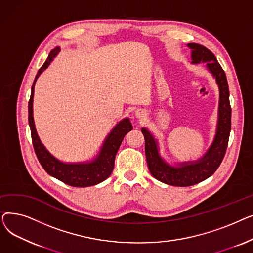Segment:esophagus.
I'll return each mask as SVG.
<instances>
[{
  "label": "esophagus",
  "instance_id": "obj_1",
  "mask_svg": "<svg viewBox=\"0 0 253 253\" xmlns=\"http://www.w3.org/2000/svg\"><path fill=\"white\" fill-rule=\"evenodd\" d=\"M136 116L140 118V117H142V113H140L139 111H137V112H136Z\"/></svg>",
  "mask_w": 253,
  "mask_h": 253
}]
</instances>
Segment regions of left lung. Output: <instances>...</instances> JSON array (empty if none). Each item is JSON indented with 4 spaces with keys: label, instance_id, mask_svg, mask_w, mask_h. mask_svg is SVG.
Instances as JSON below:
<instances>
[{
    "label": "left lung",
    "instance_id": "1",
    "mask_svg": "<svg viewBox=\"0 0 253 253\" xmlns=\"http://www.w3.org/2000/svg\"><path fill=\"white\" fill-rule=\"evenodd\" d=\"M188 47L192 50V63L206 62V68L215 78L219 89L218 120L216 133L206 153L197 161L182 162L178 166L169 165L159 154V145L155 137L147 128L141 132L145 140V157L151 174L158 180L175 187H189L210 177L219 167L231 132V104L227 77L213 53L206 47L191 43Z\"/></svg>",
    "mask_w": 253,
    "mask_h": 253
}]
</instances>
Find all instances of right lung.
Segmentation results:
<instances>
[{
  "label": "right lung",
  "mask_w": 253,
  "mask_h": 253,
  "mask_svg": "<svg viewBox=\"0 0 253 253\" xmlns=\"http://www.w3.org/2000/svg\"><path fill=\"white\" fill-rule=\"evenodd\" d=\"M60 52V48L56 47L53 49L50 54L42 65V68L39 70L34 84L32 86L31 98L29 101V124L31 128V134L33 145L35 149V153L39 162L41 163L43 168L47 173L53 177L59 179L60 181L72 185L77 188H86L91 187L100 183L101 181L108 178L113 172L115 165V158L117 152L122 143L124 136L132 130V124L128 118L123 119L120 121L114 129L110 132V134L106 136L102 147L97 154L94 160L89 162H81V163H64L59 161L54 156H52L44 144L40 140L35 122L33 117V101H34V91H35V83L47 68L51 61L56 57V55Z\"/></svg>",
  "instance_id": "obj_1"
}]
</instances>
